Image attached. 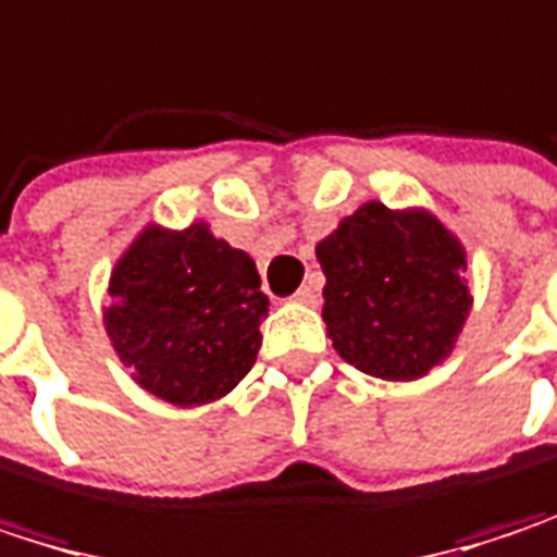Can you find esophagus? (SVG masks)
Segmentation results:
<instances>
[{"label":"esophagus","instance_id":"esophagus-1","mask_svg":"<svg viewBox=\"0 0 557 557\" xmlns=\"http://www.w3.org/2000/svg\"><path fill=\"white\" fill-rule=\"evenodd\" d=\"M295 301H298V305H308V308H313V305H317V285H313V282L301 285V288H298V295H295Z\"/></svg>","mask_w":557,"mask_h":557}]
</instances>
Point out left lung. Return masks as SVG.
I'll use <instances>...</instances> for the list:
<instances>
[{"label": "left lung", "mask_w": 557, "mask_h": 557, "mask_svg": "<svg viewBox=\"0 0 557 557\" xmlns=\"http://www.w3.org/2000/svg\"><path fill=\"white\" fill-rule=\"evenodd\" d=\"M333 349L384 382L423 379L471 311L465 246L430 211L366 201L317 244Z\"/></svg>", "instance_id": "8db88e82"}]
</instances>
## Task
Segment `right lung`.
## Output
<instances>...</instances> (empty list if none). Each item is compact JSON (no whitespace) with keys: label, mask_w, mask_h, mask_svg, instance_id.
Returning <instances> with one entry per match:
<instances>
[{"label":"right lung","mask_w":557,"mask_h":557,"mask_svg":"<svg viewBox=\"0 0 557 557\" xmlns=\"http://www.w3.org/2000/svg\"><path fill=\"white\" fill-rule=\"evenodd\" d=\"M104 333L134 382L175 407L224 397L252 369L269 313L256 262L205 221L150 224L108 282Z\"/></svg>","instance_id":"add662e5"}]
</instances>
